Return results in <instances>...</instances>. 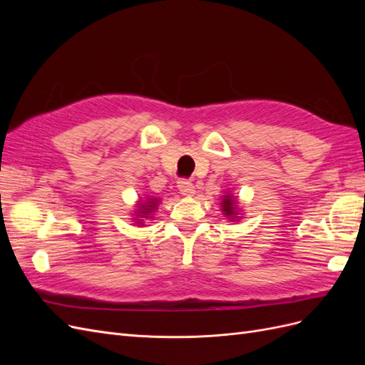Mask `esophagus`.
Wrapping results in <instances>:
<instances>
[{
  "mask_svg": "<svg viewBox=\"0 0 365 365\" xmlns=\"http://www.w3.org/2000/svg\"><path fill=\"white\" fill-rule=\"evenodd\" d=\"M178 189H180V192H181L184 196H193L195 192H196L193 182L187 181V180H181V181L178 182Z\"/></svg>",
  "mask_w": 365,
  "mask_h": 365,
  "instance_id": "34e87169",
  "label": "esophagus"
}]
</instances>
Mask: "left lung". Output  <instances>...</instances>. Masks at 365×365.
<instances>
[{"instance_id": "obj_1", "label": "left lung", "mask_w": 365, "mask_h": 365, "mask_svg": "<svg viewBox=\"0 0 365 365\" xmlns=\"http://www.w3.org/2000/svg\"><path fill=\"white\" fill-rule=\"evenodd\" d=\"M220 212H222V215L231 220V222H239V220L242 219V210L239 207V201L237 197L233 195V193H225L222 195V201H220Z\"/></svg>"}]
</instances>
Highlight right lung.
Listing matches in <instances>:
<instances>
[{"label":"right lung","instance_id":"add662e5","mask_svg":"<svg viewBox=\"0 0 365 365\" xmlns=\"http://www.w3.org/2000/svg\"><path fill=\"white\" fill-rule=\"evenodd\" d=\"M160 205V197L157 196H145L143 200H138L135 204V212L134 216H132V220L140 227L145 225L146 219H152L153 215H155L157 208Z\"/></svg>","mask_w":365,"mask_h":365}]
</instances>
